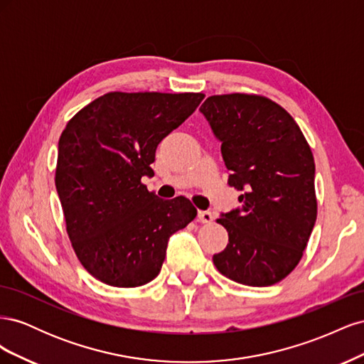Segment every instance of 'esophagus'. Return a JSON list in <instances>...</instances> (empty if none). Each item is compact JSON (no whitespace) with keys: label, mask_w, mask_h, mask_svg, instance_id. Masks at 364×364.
Instances as JSON below:
<instances>
[{"label":"esophagus","mask_w":364,"mask_h":364,"mask_svg":"<svg viewBox=\"0 0 364 364\" xmlns=\"http://www.w3.org/2000/svg\"><path fill=\"white\" fill-rule=\"evenodd\" d=\"M197 218H199L200 223H211L213 222V214L209 211H199V214H197Z\"/></svg>","instance_id":"obj_1"}]
</instances>
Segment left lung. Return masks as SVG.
Masks as SVG:
<instances>
[{
  "label": "left lung",
  "instance_id": "8db88e82",
  "mask_svg": "<svg viewBox=\"0 0 364 364\" xmlns=\"http://www.w3.org/2000/svg\"><path fill=\"white\" fill-rule=\"evenodd\" d=\"M200 112L222 142L241 206L222 214L229 243L213 261L250 287L282 281L299 264L317 217L314 158L293 117L261 95L208 97Z\"/></svg>",
  "mask_w": 364,
  "mask_h": 364
}]
</instances>
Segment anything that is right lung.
Segmentation results:
<instances>
[{"label": "right lung", "instance_id": "obj_1", "mask_svg": "<svg viewBox=\"0 0 364 364\" xmlns=\"http://www.w3.org/2000/svg\"><path fill=\"white\" fill-rule=\"evenodd\" d=\"M203 94L109 92L77 112L59 139L56 190L77 258L112 287H139L161 272L170 237L197 215L179 196L141 183L159 142Z\"/></svg>", "mask_w": 364, "mask_h": 364}]
</instances>
